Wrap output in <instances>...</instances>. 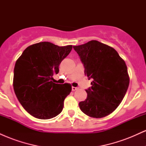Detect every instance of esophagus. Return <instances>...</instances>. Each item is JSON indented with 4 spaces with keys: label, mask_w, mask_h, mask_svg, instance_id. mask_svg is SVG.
<instances>
[{
    "label": "esophagus",
    "mask_w": 146,
    "mask_h": 146,
    "mask_svg": "<svg viewBox=\"0 0 146 146\" xmlns=\"http://www.w3.org/2000/svg\"><path fill=\"white\" fill-rule=\"evenodd\" d=\"M78 87H74V86H72V90H73V91H75V90H78Z\"/></svg>",
    "instance_id": "34e87169"
}]
</instances>
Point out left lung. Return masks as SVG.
<instances>
[{"mask_svg": "<svg viewBox=\"0 0 146 146\" xmlns=\"http://www.w3.org/2000/svg\"><path fill=\"white\" fill-rule=\"evenodd\" d=\"M84 66L91 87L87 98L79 103L80 110L93 118L110 115L120 104L128 90L130 79L126 64L113 47L97 40L73 46Z\"/></svg>", "mask_w": 146, "mask_h": 146, "instance_id": "obj_1", "label": "left lung"}]
</instances>
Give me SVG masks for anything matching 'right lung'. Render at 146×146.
I'll return each instance as SVG.
<instances>
[{"label":"right lung","mask_w":146,"mask_h":146,"mask_svg":"<svg viewBox=\"0 0 146 146\" xmlns=\"http://www.w3.org/2000/svg\"><path fill=\"white\" fill-rule=\"evenodd\" d=\"M72 45L59 46L42 42L28 46L16 61L13 86L18 101L30 115L48 119L61 113L71 91L70 84L53 83V75L69 54Z\"/></svg>","instance_id":"obj_1"}]
</instances>
